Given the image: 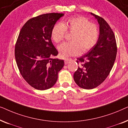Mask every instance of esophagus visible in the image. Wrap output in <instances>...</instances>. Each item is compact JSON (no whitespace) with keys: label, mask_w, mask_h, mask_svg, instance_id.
<instances>
[{"label":"esophagus","mask_w":128,"mask_h":128,"mask_svg":"<svg viewBox=\"0 0 128 128\" xmlns=\"http://www.w3.org/2000/svg\"><path fill=\"white\" fill-rule=\"evenodd\" d=\"M69 60H70V59H66L65 60H64V64H68V63L69 62Z\"/></svg>","instance_id":"1"}]
</instances>
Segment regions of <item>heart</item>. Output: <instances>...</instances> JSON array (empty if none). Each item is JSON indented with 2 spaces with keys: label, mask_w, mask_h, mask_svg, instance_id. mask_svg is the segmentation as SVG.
<instances>
[{
  "label": "heart",
  "mask_w": 128,
  "mask_h": 128,
  "mask_svg": "<svg viewBox=\"0 0 128 128\" xmlns=\"http://www.w3.org/2000/svg\"><path fill=\"white\" fill-rule=\"evenodd\" d=\"M66 30L73 32L71 42H64L58 46L60 55L68 58L88 51L97 42L99 30L97 26L90 23L83 17H73L66 19L62 23L58 22L54 26L51 31V37L56 43L64 40Z\"/></svg>",
  "instance_id": "1"
}]
</instances>
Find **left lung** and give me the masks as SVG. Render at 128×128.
Here are the masks:
<instances>
[{
    "instance_id": "1",
    "label": "left lung",
    "mask_w": 128,
    "mask_h": 128,
    "mask_svg": "<svg viewBox=\"0 0 128 128\" xmlns=\"http://www.w3.org/2000/svg\"><path fill=\"white\" fill-rule=\"evenodd\" d=\"M99 24V37L94 47L78 58L79 64L73 78L77 84L84 89H92L106 80L114 64L117 48L115 35L102 17L90 13Z\"/></svg>"
}]
</instances>
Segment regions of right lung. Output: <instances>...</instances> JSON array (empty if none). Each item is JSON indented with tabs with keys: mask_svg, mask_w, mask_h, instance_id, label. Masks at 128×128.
<instances>
[{
	"mask_svg": "<svg viewBox=\"0 0 128 128\" xmlns=\"http://www.w3.org/2000/svg\"><path fill=\"white\" fill-rule=\"evenodd\" d=\"M64 13H51L30 19L22 26L15 46V58L24 79L36 90L53 86L64 60L54 58L58 54L51 40L54 26Z\"/></svg>",
	"mask_w": 128,
	"mask_h": 128,
	"instance_id": "right-lung-1",
	"label": "right lung"
}]
</instances>
